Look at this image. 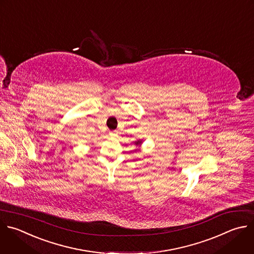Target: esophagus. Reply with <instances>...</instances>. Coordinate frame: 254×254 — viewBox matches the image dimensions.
Returning <instances> with one entry per match:
<instances>
[{
  "label": "esophagus",
  "instance_id": "esophagus-1",
  "mask_svg": "<svg viewBox=\"0 0 254 254\" xmlns=\"http://www.w3.org/2000/svg\"><path fill=\"white\" fill-rule=\"evenodd\" d=\"M110 134L111 135H117V131L115 130V131H112V132H110Z\"/></svg>",
  "mask_w": 254,
  "mask_h": 254
}]
</instances>
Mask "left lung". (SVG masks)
<instances>
[{
    "mask_svg": "<svg viewBox=\"0 0 254 254\" xmlns=\"http://www.w3.org/2000/svg\"><path fill=\"white\" fill-rule=\"evenodd\" d=\"M134 143H135V145H140V144H141V140H137V141H135Z\"/></svg>",
    "mask_w": 254,
    "mask_h": 254,
    "instance_id": "obj_1",
    "label": "left lung"
}]
</instances>
